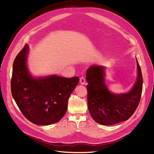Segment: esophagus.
Wrapping results in <instances>:
<instances>
[{
    "instance_id": "obj_1",
    "label": "esophagus",
    "mask_w": 154,
    "mask_h": 154,
    "mask_svg": "<svg viewBox=\"0 0 154 154\" xmlns=\"http://www.w3.org/2000/svg\"><path fill=\"white\" fill-rule=\"evenodd\" d=\"M80 82H81V84H84L86 83V79L84 76H82L80 78Z\"/></svg>"
}]
</instances>
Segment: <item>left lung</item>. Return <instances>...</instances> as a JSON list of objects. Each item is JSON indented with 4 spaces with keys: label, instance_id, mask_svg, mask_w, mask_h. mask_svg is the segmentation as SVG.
<instances>
[{
    "label": "left lung",
    "instance_id": "left-lung-1",
    "mask_svg": "<svg viewBox=\"0 0 154 154\" xmlns=\"http://www.w3.org/2000/svg\"><path fill=\"white\" fill-rule=\"evenodd\" d=\"M137 61V77L131 91L114 94L108 90L104 81V68L93 66L86 72L88 107L97 123L111 125L127 120L136 110L141 97L143 76Z\"/></svg>",
    "mask_w": 154,
    "mask_h": 154
}]
</instances>
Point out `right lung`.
Returning a JSON list of instances; mask_svg holds the SVG:
<instances>
[{"mask_svg": "<svg viewBox=\"0 0 154 154\" xmlns=\"http://www.w3.org/2000/svg\"><path fill=\"white\" fill-rule=\"evenodd\" d=\"M27 45L13 62L11 93L20 110L28 120L38 125L58 122L65 115L68 100L78 84V77L51 75L34 79L29 73Z\"/></svg>", "mask_w": 154, "mask_h": 154, "instance_id": "add662e5", "label": "right lung"}]
</instances>
